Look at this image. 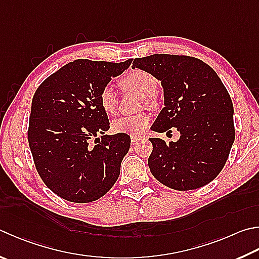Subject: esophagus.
I'll return each mask as SVG.
<instances>
[{
	"label": "esophagus",
	"mask_w": 259,
	"mask_h": 259,
	"mask_svg": "<svg viewBox=\"0 0 259 259\" xmlns=\"http://www.w3.org/2000/svg\"><path fill=\"white\" fill-rule=\"evenodd\" d=\"M130 138H131V143L135 144V143H137L138 140L140 139V136L139 135H131Z\"/></svg>",
	"instance_id": "1"
}]
</instances>
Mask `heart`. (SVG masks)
I'll return each instance as SVG.
<instances>
[{"mask_svg": "<svg viewBox=\"0 0 259 259\" xmlns=\"http://www.w3.org/2000/svg\"><path fill=\"white\" fill-rule=\"evenodd\" d=\"M121 84L126 89L143 94L142 105H153L154 95L157 91L158 82L152 73L144 70H134L121 79ZM98 102L102 110L106 114H113L117 106V96L111 84L102 89L98 96ZM150 115L148 113H139L131 116H122L113 121L112 129L117 134L140 135L149 125Z\"/></svg>", "mask_w": 259, "mask_h": 259, "instance_id": "b5f03b06", "label": "heart"}]
</instances>
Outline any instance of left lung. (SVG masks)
<instances>
[{"instance_id":"8db88e82","label":"left lung","mask_w":259,"mask_h":259,"mask_svg":"<svg viewBox=\"0 0 259 259\" xmlns=\"http://www.w3.org/2000/svg\"><path fill=\"white\" fill-rule=\"evenodd\" d=\"M133 68L161 81L164 107L153 131L176 128L177 142L150 138L152 175L176 190L207 185L222 171L236 133L233 104L218 73L201 60L185 55L154 54L135 59Z\"/></svg>"}]
</instances>
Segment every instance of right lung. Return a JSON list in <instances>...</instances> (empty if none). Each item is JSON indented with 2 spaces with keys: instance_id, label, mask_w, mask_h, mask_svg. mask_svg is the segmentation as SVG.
Masks as SVG:
<instances>
[{
  "instance_id": "add662e5",
  "label": "right lung",
  "mask_w": 259,
  "mask_h": 259,
  "mask_svg": "<svg viewBox=\"0 0 259 259\" xmlns=\"http://www.w3.org/2000/svg\"><path fill=\"white\" fill-rule=\"evenodd\" d=\"M131 62L133 59L121 63L74 60L37 88L28 142L41 180L61 198L91 203L104 196L119 178L131 140L125 134L104 135L110 122L98 96ZM98 134L103 135L99 144L89 145Z\"/></svg>"
}]
</instances>
